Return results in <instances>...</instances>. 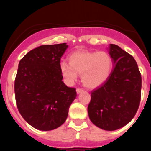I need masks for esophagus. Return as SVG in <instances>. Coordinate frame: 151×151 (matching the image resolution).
Segmentation results:
<instances>
[{
	"label": "esophagus",
	"instance_id": "1",
	"mask_svg": "<svg viewBox=\"0 0 151 151\" xmlns=\"http://www.w3.org/2000/svg\"><path fill=\"white\" fill-rule=\"evenodd\" d=\"M76 91H77V93H80L81 92H83V89H81V88H77V90H76Z\"/></svg>",
	"mask_w": 151,
	"mask_h": 151
}]
</instances>
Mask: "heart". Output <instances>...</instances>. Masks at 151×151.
<instances>
[{
    "label": "heart",
    "mask_w": 151,
    "mask_h": 151,
    "mask_svg": "<svg viewBox=\"0 0 151 151\" xmlns=\"http://www.w3.org/2000/svg\"><path fill=\"white\" fill-rule=\"evenodd\" d=\"M112 67V57L106 52L77 51L70 55L69 63L66 61L60 63V71L69 84L81 74L83 84L89 88H95L108 80Z\"/></svg>",
    "instance_id": "b5f03b06"
}]
</instances>
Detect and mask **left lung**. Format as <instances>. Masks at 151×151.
<instances>
[{
  "instance_id": "obj_1",
  "label": "left lung",
  "mask_w": 151,
  "mask_h": 151,
  "mask_svg": "<svg viewBox=\"0 0 151 151\" xmlns=\"http://www.w3.org/2000/svg\"><path fill=\"white\" fill-rule=\"evenodd\" d=\"M109 53L115 66L108 80L91 92L88 112L94 125L114 131L126 126L136 115L141 99L142 78L131 55L112 44Z\"/></svg>"
}]
</instances>
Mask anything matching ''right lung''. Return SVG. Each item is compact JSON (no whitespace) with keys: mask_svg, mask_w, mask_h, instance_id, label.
<instances>
[{"mask_svg":"<svg viewBox=\"0 0 151 151\" xmlns=\"http://www.w3.org/2000/svg\"><path fill=\"white\" fill-rule=\"evenodd\" d=\"M67 48L66 43L42 45L19 63L14 81L17 106L25 121L39 130L61 126L77 97L75 88L62 81L60 58Z\"/></svg>","mask_w":151,"mask_h":151,"instance_id":"add662e5","label":"right lung"}]
</instances>
